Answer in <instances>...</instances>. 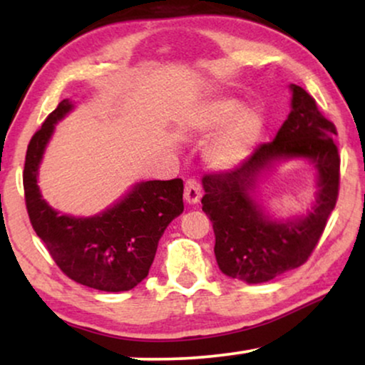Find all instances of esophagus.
I'll use <instances>...</instances> for the list:
<instances>
[{"label": "esophagus", "mask_w": 365, "mask_h": 365, "mask_svg": "<svg viewBox=\"0 0 365 365\" xmlns=\"http://www.w3.org/2000/svg\"><path fill=\"white\" fill-rule=\"evenodd\" d=\"M201 184H199L196 179H189L186 182V187H184V199H186V202L189 206H194V204L201 201Z\"/></svg>", "instance_id": "obj_1"}]
</instances>
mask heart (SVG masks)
<instances>
[{
  "mask_svg": "<svg viewBox=\"0 0 365 365\" xmlns=\"http://www.w3.org/2000/svg\"><path fill=\"white\" fill-rule=\"evenodd\" d=\"M236 99H216L186 118L184 128L192 134H207L221 128L204 149L206 161L216 169H229L242 163L262 138L266 119L261 109L241 108Z\"/></svg>",
  "mask_w": 365,
  "mask_h": 365,
  "instance_id": "obj_1",
  "label": "heart"
}]
</instances>
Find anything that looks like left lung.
Returning a JSON list of instances; mask_svg holds the SVG:
<instances>
[{"label": "left lung", "instance_id": "obj_1", "mask_svg": "<svg viewBox=\"0 0 365 365\" xmlns=\"http://www.w3.org/2000/svg\"><path fill=\"white\" fill-rule=\"evenodd\" d=\"M291 113L272 143L261 144L234 171L202 178V211L216 234L217 266L227 277L261 284L302 266L322 236L339 194L336 126L319 113L311 94L291 84ZM307 160L317 171L311 208L277 218L258 199V182L276 165Z\"/></svg>", "mask_w": 365, "mask_h": 365}]
</instances>
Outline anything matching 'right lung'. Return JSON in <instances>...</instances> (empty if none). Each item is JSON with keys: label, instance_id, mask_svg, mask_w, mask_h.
<instances>
[{"label": "right lung", "instance_id": "obj_1", "mask_svg": "<svg viewBox=\"0 0 365 365\" xmlns=\"http://www.w3.org/2000/svg\"><path fill=\"white\" fill-rule=\"evenodd\" d=\"M76 103L63 99L29 141L23 184L29 221L59 269L74 282L104 292H124L146 279L158 242L184 211L182 181L134 182L128 192L93 216H71L49 206L38 174L54 128Z\"/></svg>", "mask_w": 365, "mask_h": 365}]
</instances>
